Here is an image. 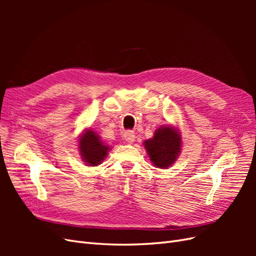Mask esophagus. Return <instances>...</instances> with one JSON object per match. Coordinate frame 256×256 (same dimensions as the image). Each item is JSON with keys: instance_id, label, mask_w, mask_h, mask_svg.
<instances>
[{"instance_id": "obj_1", "label": "esophagus", "mask_w": 256, "mask_h": 256, "mask_svg": "<svg viewBox=\"0 0 256 256\" xmlns=\"http://www.w3.org/2000/svg\"><path fill=\"white\" fill-rule=\"evenodd\" d=\"M124 138L128 142V143H132L134 142V138H136V136H134V132L132 130H127L125 134H124Z\"/></svg>"}]
</instances>
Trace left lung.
Segmentation results:
<instances>
[{"mask_svg": "<svg viewBox=\"0 0 256 256\" xmlns=\"http://www.w3.org/2000/svg\"><path fill=\"white\" fill-rule=\"evenodd\" d=\"M144 146L154 166L168 168L180 154L182 138L176 128L161 126L154 131V138L144 141Z\"/></svg>", "mask_w": 256, "mask_h": 256, "instance_id": "left-lung-1", "label": "left lung"}]
</instances>
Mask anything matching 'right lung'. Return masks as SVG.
<instances>
[{
    "label": "right lung",
    "mask_w": 256,
    "mask_h": 256,
    "mask_svg": "<svg viewBox=\"0 0 256 256\" xmlns=\"http://www.w3.org/2000/svg\"><path fill=\"white\" fill-rule=\"evenodd\" d=\"M109 146L104 144L99 136L90 129L84 131L79 140L80 154L85 164L90 166H96L102 164L106 157Z\"/></svg>",
    "instance_id": "add662e5"
}]
</instances>
